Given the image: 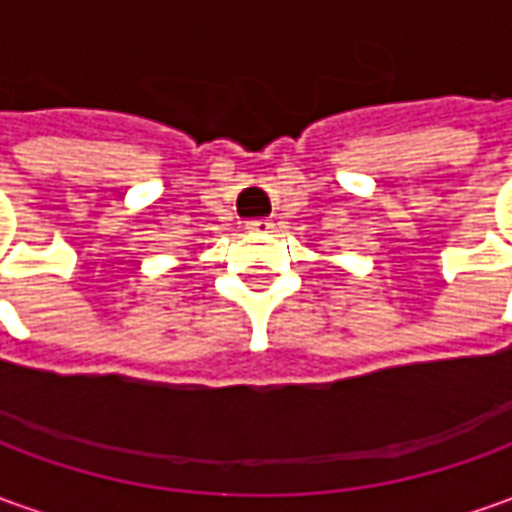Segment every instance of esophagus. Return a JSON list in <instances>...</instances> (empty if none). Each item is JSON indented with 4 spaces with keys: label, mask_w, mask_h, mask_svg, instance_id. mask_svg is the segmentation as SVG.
Here are the masks:
<instances>
[{
    "label": "esophagus",
    "mask_w": 512,
    "mask_h": 512,
    "mask_svg": "<svg viewBox=\"0 0 512 512\" xmlns=\"http://www.w3.org/2000/svg\"><path fill=\"white\" fill-rule=\"evenodd\" d=\"M245 231H248V234L264 236V234H270V231H273V222H270V220H250L248 225H245Z\"/></svg>",
    "instance_id": "esophagus-1"
}]
</instances>
